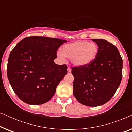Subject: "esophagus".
I'll return each mask as SVG.
<instances>
[{
  "mask_svg": "<svg viewBox=\"0 0 132 132\" xmlns=\"http://www.w3.org/2000/svg\"><path fill=\"white\" fill-rule=\"evenodd\" d=\"M67 71H68V73H71V69L70 68H69V67H68L67 68Z\"/></svg>",
  "mask_w": 132,
  "mask_h": 132,
  "instance_id": "obj_1",
  "label": "esophagus"
}]
</instances>
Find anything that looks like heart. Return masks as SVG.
<instances>
[{
    "label": "heart",
    "mask_w": 132,
    "mask_h": 132,
    "mask_svg": "<svg viewBox=\"0 0 132 132\" xmlns=\"http://www.w3.org/2000/svg\"><path fill=\"white\" fill-rule=\"evenodd\" d=\"M98 47L94 43L85 41H77L68 43L62 47V52H57V55L61 60L65 57L70 58L74 65L85 66L91 64L98 53Z\"/></svg>",
    "instance_id": "obj_1"
}]
</instances>
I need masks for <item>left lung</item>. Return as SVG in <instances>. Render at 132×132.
Listing matches in <instances>:
<instances>
[{
	"label": "left lung",
	"mask_w": 132,
	"mask_h": 132,
	"mask_svg": "<svg viewBox=\"0 0 132 132\" xmlns=\"http://www.w3.org/2000/svg\"><path fill=\"white\" fill-rule=\"evenodd\" d=\"M98 47L95 59L85 66L72 68L73 94L84 105L95 107L108 102L120 86L122 59L115 46L103 39H92Z\"/></svg>",
	"instance_id": "1"
}]
</instances>
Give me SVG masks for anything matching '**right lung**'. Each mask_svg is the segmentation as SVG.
<instances>
[{"label":"right lung","mask_w":132,"mask_h":132,"mask_svg":"<svg viewBox=\"0 0 132 132\" xmlns=\"http://www.w3.org/2000/svg\"><path fill=\"white\" fill-rule=\"evenodd\" d=\"M66 40L45 37H26L9 56L7 73L12 89L27 104L47 102L67 73L65 65L56 64L59 47Z\"/></svg>","instance_id":"add662e5"}]
</instances>
